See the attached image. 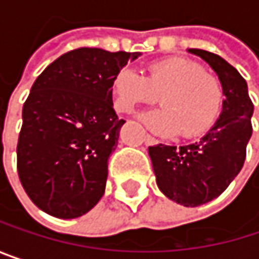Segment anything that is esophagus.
<instances>
[{
  "label": "esophagus",
  "instance_id": "1",
  "mask_svg": "<svg viewBox=\"0 0 259 259\" xmlns=\"http://www.w3.org/2000/svg\"><path fill=\"white\" fill-rule=\"evenodd\" d=\"M144 142L148 144V145H154V144H157L159 141H157L156 138H153L151 135H145V136H144Z\"/></svg>",
  "mask_w": 259,
  "mask_h": 259
}]
</instances>
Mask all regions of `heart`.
<instances>
[{
    "mask_svg": "<svg viewBox=\"0 0 259 259\" xmlns=\"http://www.w3.org/2000/svg\"><path fill=\"white\" fill-rule=\"evenodd\" d=\"M163 109L142 120L163 135L196 138L218 120L224 105L222 82L187 58L172 57L148 66L142 76L133 69H121L114 79V100L118 111L130 114L139 105L159 102Z\"/></svg>",
    "mask_w": 259,
    "mask_h": 259,
    "instance_id": "1",
    "label": "heart"
}]
</instances>
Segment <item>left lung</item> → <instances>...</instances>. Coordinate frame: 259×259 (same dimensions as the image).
<instances>
[{"label":"left lung","mask_w":259,"mask_h":259,"mask_svg":"<svg viewBox=\"0 0 259 259\" xmlns=\"http://www.w3.org/2000/svg\"><path fill=\"white\" fill-rule=\"evenodd\" d=\"M189 52L205 60L224 87V109L216 124L198 142L174 147H148L159 189L184 207H198L218 198L241 171L252 136L253 103L244 78L222 57L202 51Z\"/></svg>","instance_id":"1"}]
</instances>
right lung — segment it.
<instances>
[{"instance_id": "1", "label": "right lung", "mask_w": 259, "mask_h": 259, "mask_svg": "<svg viewBox=\"0 0 259 259\" xmlns=\"http://www.w3.org/2000/svg\"><path fill=\"white\" fill-rule=\"evenodd\" d=\"M139 55L79 48L51 63L32 83L16 147L18 174L45 213L75 219L103 196L108 159L124 124L112 105L114 79Z\"/></svg>"}]
</instances>
